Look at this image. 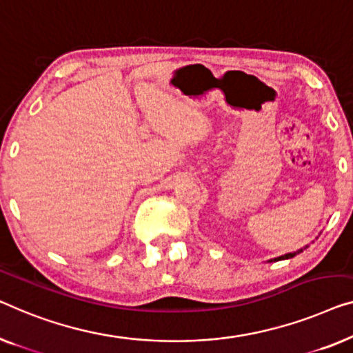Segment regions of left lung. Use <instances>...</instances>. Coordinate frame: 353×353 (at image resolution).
<instances>
[{
	"mask_svg": "<svg viewBox=\"0 0 353 353\" xmlns=\"http://www.w3.org/2000/svg\"><path fill=\"white\" fill-rule=\"evenodd\" d=\"M301 252H303V250H298V252H294V253H287V254H283V256H279V258H275L274 261H282V259H290V258L296 256V254L301 253Z\"/></svg>",
	"mask_w": 353,
	"mask_h": 353,
	"instance_id": "obj_1",
	"label": "left lung"
}]
</instances>
